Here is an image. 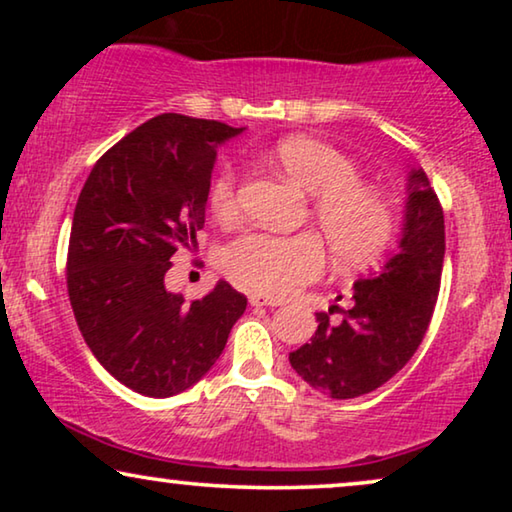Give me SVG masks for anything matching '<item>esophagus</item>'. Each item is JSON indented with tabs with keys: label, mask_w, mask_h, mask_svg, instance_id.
<instances>
[{
	"label": "esophagus",
	"mask_w": 512,
	"mask_h": 512,
	"mask_svg": "<svg viewBox=\"0 0 512 512\" xmlns=\"http://www.w3.org/2000/svg\"><path fill=\"white\" fill-rule=\"evenodd\" d=\"M249 303L254 307H277V305H282L279 300L268 298V296H263V293H256V291L249 293Z\"/></svg>",
	"instance_id": "esophagus-1"
}]
</instances>
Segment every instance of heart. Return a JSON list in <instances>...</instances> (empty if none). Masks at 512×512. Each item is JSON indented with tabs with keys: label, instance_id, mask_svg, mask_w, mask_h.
<instances>
[{
	"label": "heart",
	"instance_id": "1",
	"mask_svg": "<svg viewBox=\"0 0 512 512\" xmlns=\"http://www.w3.org/2000/svg\"><path fill=\"white\" fill-rule=\"evenodd\" d=\"M277 170L312 198V219L342 265H366L387 249L394 214L377 188L359 181L345 153L314 137H286L272 149ZM209 205L219 219L237 212V177L223 167L209 186ZM223 268L265 296H289L319 277L324 268L321 242L312 233L272 235L251 230L223 249Z\"/></svg>",
	"mask_w": 512,
	"mask_h": 512
}]
</instances>
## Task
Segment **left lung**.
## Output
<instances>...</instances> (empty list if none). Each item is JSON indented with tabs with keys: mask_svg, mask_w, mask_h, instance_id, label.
Wrapping results in <instances>:
<instances>
[{
	"mask_svg": "<svg viewBox=\"0 0 512 512\" xmlns=\"http://www.w3.org/2000/svg\"><path fill=\"white\" fill-rule=\"evenodd\" d=\"M445 219L424 170H410L398 249L377 272L354 282L352 307L317 312V331L289 354L319 394L356 398L389 382L422 345L440 291ZM338 309L340 322H331Z\"/></svg>",
	"mask_w": 512,
	"mask_h": 512,
	"instance_id": "8db88e82",
	"label": "left lung"
}]
</instances>
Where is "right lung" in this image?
I'll return each mask as SVG.
<instances>
[{
  "instance_id": "obj_1",
  "label": "right lung",
  "mask_w": 512,
  "mask_h": 512,
  "mask_svg": "<svg viewBox=\"0 0 512 512\" xmlns=\"http://www.w3.org/2000/svg\"><path fill=\"white\" fill-rule=\"evenodd\" d=\"M240 132L160 114L97 160L76 202L67 251L76 324L95 359L142 396L200 382L247 310L228 282L193 303L165 289L174 251L198 244L205 226L216 146Z\"/></svg>"
}]
</instances>
